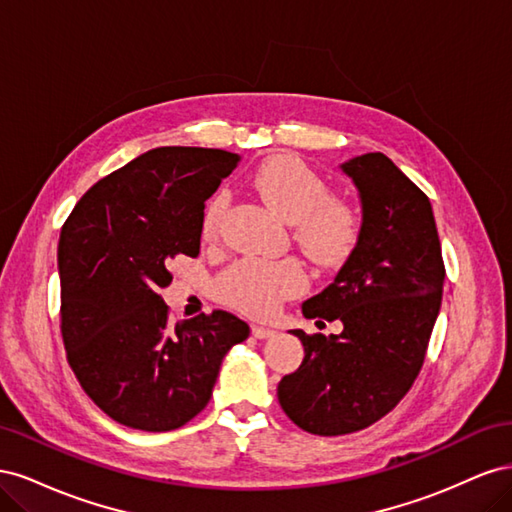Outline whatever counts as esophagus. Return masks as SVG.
I'll use <instances>...</instances> for the list:
<instances>
[{"instance_id": "34e87169", "label": "esophagus", "mask_w": 512, "mask_h": 512, "mask_svg": "<svg viewBox=\"0 0 512 512\" xmlns=\"http://www.w3.org/2000/svg\"><path fill=\"white\" fill-rule=\"evenodd\" d=\"M252 335H254L256 339H269V337L275 335V331L269 329V327H265V324H252Z\"/></svg>"}]
</instances>
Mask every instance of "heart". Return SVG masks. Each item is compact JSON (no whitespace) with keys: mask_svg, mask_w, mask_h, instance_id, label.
Returning <instances> with one entry per match:
<instances>
[{"mask_svg":"<svg viewBox=\"0 0 512 512\" xmlns=\"http://www.w3.org/2000/svg\"><path fill=\"white\" fill-rule=\"evenodd\" d=\"M254 192L277 218L292 224V237L318 265L344 262L359 243L361 213L350 200L331 196L327 179L303 160L277 153L262 162L250 179ZM226 198L213 196L200 220V235H220ZM307 275L299 260H237L220 273L215 292L222 303L252 316L273 314L282 301L303 292Z\"/></svg>","mask_w":512,"mask_h":512,"instance_id":"1","label":"heart"}]
</instances>
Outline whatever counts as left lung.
<instances>
[{
  "mask_svg": "<svg viewBox=\"0 0 512 512\" xmlns=\"http://www.w3.org/2000/svg\"><path fill=\"white\" fill-rule=\"evenodd\" d=\"M359 190V243L333 284L303 303L305 318L342 320L324 337L290 331L303 363L277 384L294 425L344 436L374 425L410 391L440 314L444 262L429 198L384 153L342 164Z\"/></svg>",
  "mask_w": 512,
  "mask_h": 512,
  "instance_id": "8db88e82",
  "label": "left lung"
}]
</instances>
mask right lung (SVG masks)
<instances>
[{"instance_id":"obj_1","label":"right lung","mask_w":512,"mask_h":512,"mask_svg":"<svg viewBox=\"0 0 512 512\" xmlns=\"http://www.w3.org/2000/svg\"><path fill=\"white\" fill-rule=\"evenodd\" d=\"M237 153L158 147L100 179L61 228V337L91 401L141 431L179 429L209 404L247 322L215 309L170 324V258H196L205 200Z\"/></svg>"}]
</instances>
